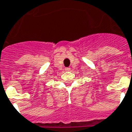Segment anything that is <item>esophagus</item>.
I'll return each instance as SVG.
<instances>
[{
  "label": "esophagus",
  "instance_id": "1",
  "mask_svg": "<svg viewBox=\"0 0 132 132\" xmlns=\"http://www.w3.org/2000/svg\"><path fill=\"white\" fill-rule=\"evenodd\" d=\"M70 70H71V68H66V69H65V71H69Z\"/></svg>",
  "mask_w": 132,
  "mask_h": 132
}]
</instances>
